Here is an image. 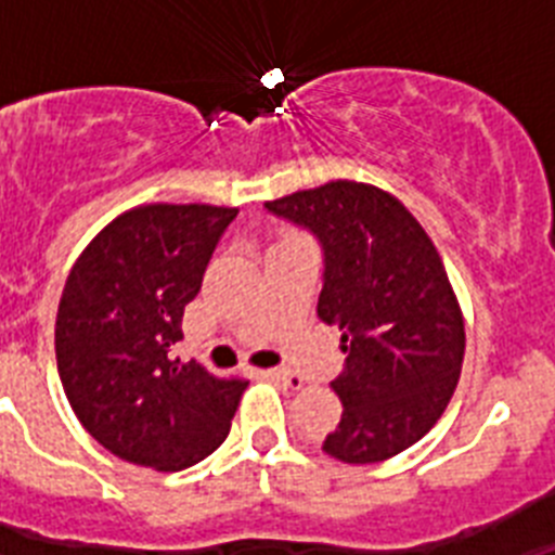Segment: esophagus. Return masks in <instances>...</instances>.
I'll use <instances>...</instances> for the list:
<instances>
[{"mask_svg":"<svg viewBox=\"0 0 555 555\" xmlns=\"http://www.w3.org/2000/svg\"><path fill=\"white\" fill-rule=\"evenodd\" d=\"M267 375L274 377V380H281V384L288 386V389H302V386H306V377L286 370V366H281V370H267Z\"/></svg>","mask_w":555,"mask_h":555,"instance_id":"esophagus-1","label":"esophagus"}]
</instances>
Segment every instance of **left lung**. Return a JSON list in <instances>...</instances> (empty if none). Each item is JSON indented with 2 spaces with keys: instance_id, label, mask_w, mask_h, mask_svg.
<instances>
[{
  "instance_id": "left-lung-1",
  "label": "left lung",
  "mask_w": 555,
  "mask_h": 555,
  "mask_svg": "<svg viewBox=\"0 0 555 555\" xmlns=\"http://www.w3.org/2000/svg\"><path fill=\"white\" fill-rule=\"evenodd\" d=\"M325 249L317 313L341 331L345 411L322 450L377 464L420 442L444 414L464 361V317L430 235L389 191L331 180L267 203Z\"/></svg>"
}]
</instances>
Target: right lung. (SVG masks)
Returning <instances> with one entry per match:
<instances>
[{
    "mask_svg": "<svg viewBox=\"0 0 555 555\" xmlns=\"http://www.w3.org/2000/svg\"><path fill=\"white\" fill-rule=\"evenodd\" d=\"M235 214L139 205L107 222L68 272L55 322L63 391L82 428L130 464L178 473L228 439L249 380L169 352Z\"/></svg>",
    "mask_w": 555,
    "mask_h": 555,
    "instance_id": "1",
    "label": "right lung"
}]
</instances>
